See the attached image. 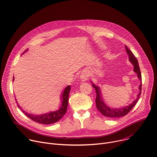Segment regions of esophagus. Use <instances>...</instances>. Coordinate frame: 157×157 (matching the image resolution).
<instances>
[{"mask_svg": "<svg viewBox=\"0 0 157 157\" xmlns=\"http://www.w3.org/2000/svg\"><path fill=\"white\" fill-rule=\"evenodd\" d=\"M88 78H89V75L88 74L85 72H83L80 75V79L82 82H84V81H86L88 80Z\"/></svg>", "mask_w": 157, "mask_h": 157, "instance_id": "esophagus-1", "label": "esophagus"}]
</instances>
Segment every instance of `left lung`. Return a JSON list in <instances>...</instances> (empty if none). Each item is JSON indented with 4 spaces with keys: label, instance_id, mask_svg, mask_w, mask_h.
Returning a JSON list of instances; mask_svg holds the SVG:
<instances>
[{
    "label": "left lung",
    "instance_id": "1",
    "mask_svg": "<svg viewBox=\"0 0 157 157\" xmlns=\"http://www.w3.org/2000/svg\"><path fill=\"white\" fill-rule=\"evenodd\" d=\"M126 52L128 56L129 61L132 63L133 65V71L137 74V77L139 78L140 81V84L139 85V92L138 94L137 95V98L134 100L131 104H129L128 106H125V107L120 108V109H113V108H110L108 105H107L105 103L103 100V98L101 97V92L100 90V89L99 86H97L95 83H94L92 82V86L95 89L96 92V107L98 110L105 117H109V118H117V117H121L126 115L132 109L133 107L136 105L138 100L140 98V96L141 95V91H142V75L140 72V67H139L138 62L137 59L135 58V56L133 54L132 51L125 45Z\"/></svg>",
    "mask_w": 157,
    "mask_h": 157
}]
</instances>
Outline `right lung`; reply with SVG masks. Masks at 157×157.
<instances>
[{
    "label": "right lung",
    "mask_w": 157,
    "mask_h": 157,
    "mask_svg": "<svg viewBox=\"0 0 157 157\" xmlns=\"http://www.w3.org/2000/svg\"><path fill=\"white\" fill-rule=\"evenodd\" d=\"M27 49L25 51L26 52ZM14 80V77L13 78V81ZM70 91H71V86L68 85L67 87L64 89L62 95L60 97L61 101V106L60 109L54 112H50L48 113L41 114V115H33L30 114L29 113L26 112L25 111L21 109V107L19 106V105H17L18 107L21 109V110L29 118H30L33 121H36V122L42 124L44 125H49L54 124L57 121H58L66 113L68 102V95ZM16 102L17 103V100ZM18 104V103H17Z\"/></svg>",
    "instance_id": "add662e5"
}]
</instances>
